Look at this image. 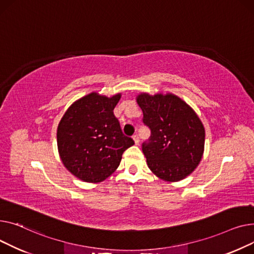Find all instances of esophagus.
Masks as SVG:
<instances>
[{"label": "esophagus", "instance_id": "esophagus-1", "mask_svg": "<svg viewBox=\"0 0 254 254\" xmlns=\"http://www.w3.org/2000/svg\"><path fill=\"white\" fill-rule=\"evenodd\" d=\"M132 138H133L134 142H135V144H138V143H139V137H138L137 134H135V135H133Z\"/></svg>", "mask_w": 254, "mask_h": 254}]
</instances>
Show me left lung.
Masks as SVG:
<instances>
[{
  "label": "left lung",
  "instance_id": "1",
  "mask_svg": "<svg viewBox=\"0 0 254 254\" xmlns=\"http://www.w3.org/2000/svg\"><path fill=\"white\" fill-rule=\"evenodd\" d=\"M136 101L143 113L142 122L151 136L142 152L152 172L165 182H178L190 175L202 159L205 129L188 103L166 93H140Z\"/></svg>",
  "mask_w": 254,
  "mask_h": 254
}]
</instances>
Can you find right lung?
<instances>
[{
    "instance_id": "obj_1",
    "label": "right lung",
    "mask_w": 254,
    "mask_h": 254,
    "mask_svg": "<svg viewBox=\"0 0 254 254\" xmlns=\"http://www.w3.org/2000/svg\"><path fill=\"white\" fill-rule=\"evenodd\" d=\"M120 98L121 93L107 97L92 92L74 101L58 124L59 156L64 167L83 182L107 180L134 144L114 115Z\"/></svg>"
}]
</instances>
